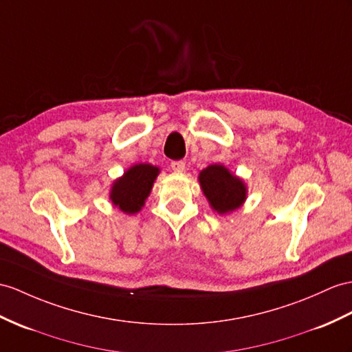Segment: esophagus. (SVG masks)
I'll use <instances>...</instances> for the list:
<instances>
[{
	"mask_svg": "<svg viewBox=\"0 0 352 352\" xmlns=\"http://www.w3.org/2000/svg\"><path fill=\"white\" fill-rule=\"evenodd\" d=\"M171 168L177 171V173H182V171L185 170V162L184 161H173L171 162Z\"/></svg>",
	"mask_w": 352,
	"mask_h": 352,
	"instance_id": "obj_1",
	"label": "esophagus"
}]
</instances>
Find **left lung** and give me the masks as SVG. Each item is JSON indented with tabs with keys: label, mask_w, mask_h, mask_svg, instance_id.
<instances>
[{
	"label": "left lung",
	"mask_w": 352,
	"mask_h": 352,
	"mask_svg": "<svg viewBox=\"0 0 352 352\" xmlns=\"http://www.w3.org/2000/svg\"><path fill=\"white\" fill-rule=\"evenodd\" d=\"M199 181L201 191L210 208L219 215L241 208L246 200V185L222 164H212L200 171Z\"/></svg>",
	"instance_id": "obj_1"
}]
</instances>
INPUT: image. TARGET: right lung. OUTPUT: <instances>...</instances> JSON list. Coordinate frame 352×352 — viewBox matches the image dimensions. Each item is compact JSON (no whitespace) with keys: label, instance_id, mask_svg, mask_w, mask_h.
Returning a JSON list of instances; mask_svg holds the SVG:
<instances>
[{"label":"right lung","instance_id":"add662e5","mask_svg":"<svg viewBox=\"0 0 352 352\" xmlns=\"http://www.w3.org/2000/svg\"><path fill=\"white\" fill-rule=\"evenodd\" d=\"M160 175V168L151 164H135L128 168L124 176L113 182L110 190V200L126 215L140 212L151 190Z\"/></svg>","mask_w":352,"mask_h":352}]
</instances>
